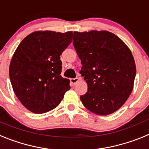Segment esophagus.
Wrapping results in <instances>:
<instances>
[{"mask_svg":"<svg viewBox=\"0 0 149 149\" xmlns=\"http://www.w3.org/2000/svg\"><path fill=\"white\" fill-rule=\"evenodd\" d=\"M78 81H79V79L77 78V77H76V78H71L70 79V82L72 85H74V84H76L77 82H78Z\"/></svg>","mask_w":149,"mask_h":149,"instance_id":"34e87169","label":"esophagus"}]
</instances>
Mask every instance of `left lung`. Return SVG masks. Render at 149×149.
<instances>
[{
  "label": "left lung",
  "mask_w": 149,
  "mask_h": 149,
  "mask_svg": "<svg viewBox=\"0 0 149 149\" xmlns=\"http://www.w3.org/2000/svg\"><path fill=\"white\" fill-rule=\"evenodd\" d=\"M73 45L88 85L83 104L101 116L119 110L132 92L136 72L128 47L115 34L97 30L74 32Z\"/></svg>",
  "instance_id": "obj_1"
}]
</instances>
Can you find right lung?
Wrapping results in <instances>:
<instances>
[{
    "instance_id": "right-lung-1",
    "label": "right lung",
    "mask_w": 149,
    "mask_h": 149,
    "mask_svg": "<svg viewBox=\"0 0 149 149\" xmlns=\"http://www.w3.org/2000/svg\"><path fill=\"white\" fill-rule=\"evenodd\" d=\"M72 32L36 31L18 46L10 65L15 95L27 110L44 113L59 105L69 80L60 75V55L72 42Z\"/></svg>"
}]
</instances>
